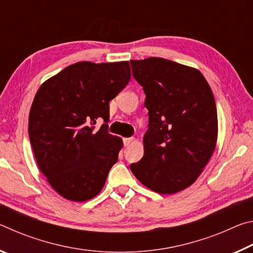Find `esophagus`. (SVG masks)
<instances>
[{
    "instance_id": "esophagus-1",
    "label": "esophagus",
    "mask_w": 253,
    "mask_h": 253,
    "mask_svg": "<svg viewBox=\"0 0 253 253\" xmlns=\"http://www.w3.org/2000/svg\"><path fill=\"white\" fill-rule=\"evenodd\" d=\"M132 142H134V138H132V137H130V138H124V144H125L126 147L132 144Z\"/></svg>"
}]
</instances>
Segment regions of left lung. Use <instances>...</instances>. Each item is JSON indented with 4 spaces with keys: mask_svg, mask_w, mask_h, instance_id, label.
<instances>
[{
    "mask_svg": "<svg viewBox=\"0 0 253 253\" xmlns=\"http://www.w3.org/2000/svg\"><path fill=\"white\" fill-rule=\"evenodd\" d=\"M130 65L149 117L144 156L130 169L149 190L177 193L198 179L216 146L211 87L198 69L168 59L130 60Z\"/></svg>",
    "mask_w": 253,
    "mask_h": 253,
    "instance_id": "left-lung-1",
    "label": "left lung"
}]
</instances>
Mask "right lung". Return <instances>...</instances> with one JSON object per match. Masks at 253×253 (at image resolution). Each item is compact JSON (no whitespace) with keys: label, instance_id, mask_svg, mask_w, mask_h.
Masks as SVG:
<instances>
[{"label":"right lung","instance_id":"obj_1","mask_svg":"<svg viewBox=\"0 0 253 253\" xmlns=\"http://www.w3.org/2000/svg\"><path fill=\"white\" fill-rule=\"evenodd\" d=\"M128 61L77 62L40 85L29 115L38 168L53 190L74 202L99 194L123 139L107 131L109 101L130 80ZM106 124L94 129L96 119Z\"/></svg>","mask_w":253,"mask_h":253}]
</instances>
